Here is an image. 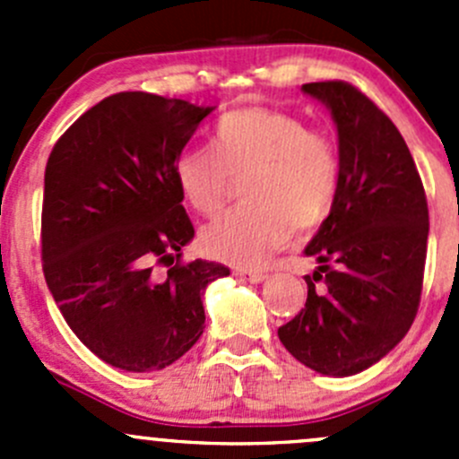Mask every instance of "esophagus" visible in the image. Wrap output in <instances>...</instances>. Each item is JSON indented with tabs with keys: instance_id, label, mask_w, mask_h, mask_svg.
Returning a JSON list of instances; mask_svg holds the SVG:
<instances>
[{
	"instance_id": "esophagus-1",
	"label": "esophagus",
	"mask_w": 459,
	"mask_h": 459,
	"mask_svg": "<svg viewBox=\"0 0 459 459\" xmlns=\"http://www.w3.org/2000/svg\"><path fill=\"white\" fill-rule=\"evenodd\" d=\"M235 275L242 277V280L251 281V284H259V281L266 280V273L262 271H235Z\"/></svg>"
}]
</instances>
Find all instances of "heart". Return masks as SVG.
<instances>
[{"mask_svg":"<svg viewBox=\"0 0 459 459\" xmlns=\"http://www.w3.org/2000/svg\"><path fill=\"white\" fill-rule=\"evenodd\" d=\"M175 184L193 211L211 215L233 178L247 204L204 226L202 251L235 266H259L284 247L293 229L326 221L340 188V155L326 133L275 108L229 110L212 128V148H184Z\"/></svg>","mask_w":459,"mask_h":459,"instance_id":"1","label":"heart"}]
</instances>
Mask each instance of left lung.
I'll use <instances>...</instances> for the list:
<instances>
[{
  "mask_svg": "<svg viewBox=\"0 0 459 459\" xmlns=\"http://www.w3.org/2000/svg\"><path fill=\"white\" fill-rule=\"evenodd\" d=\"M337 126L340 188L304 255L307 304L280 326L304 367L349 377L395 349L418 316L429 242V206L395 124L346 82L304 84Z\"/></svg>",
  "mask_w": 459,
  "mask_h": 459,
  "instance_id": "left-lung-1",
  "label": "left lung"
}]
</instances>
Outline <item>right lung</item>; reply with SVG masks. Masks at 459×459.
<instances>
[{"label": "right lung", "mask_w": 459, "mask_h": 459, "mask_svg": "<svg viewBox=\"0 0 459 459\" xmlns=\"http://www.w3.org/2000/svg\"><path fill=\"white\" fill-rule=\"evenodd\" d=\"M211 110L117 92L86 110L46 164V284L82 344L122 371L182 358L204 333V290L230 275L221 264L179 259L195 229L173 166Z\"/></svg>", "instance_id": "add662e5"}]
</instances>
